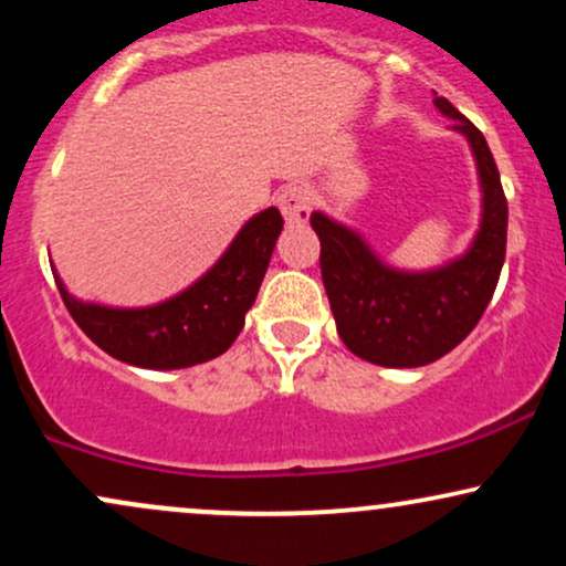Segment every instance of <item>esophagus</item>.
Segmentation results:
<instances>
[{
	"label": "esophagus",
	"mask_w": 566,
	"mask_h": 566,
	"mask_svg": "<svg viewBox=\"0 0 566 566\" xmlns=\"http://www.w3.org/2000/svg\"><path fill=\"white\" fill-rule=\"evenodd\" d=\"M311 205H314V197H311L308 186H287L282 193H279V210L287 223H305L311 216Z\"/></svg>",
	"instance_id": "obj_1"
}]
</instances>
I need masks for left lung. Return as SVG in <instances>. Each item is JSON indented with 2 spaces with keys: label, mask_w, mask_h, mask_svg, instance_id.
Returning <instances> with one entry per match:
<instances>
[{
  "label": "left lung",
  "mask_w": 566,
  "mask_h": 566,
  "mask_svg": "<svg viewBox=\"0 0 566 566\" xmlns=\"http://www.w3.org/2000/svg\"><path fill=\"white\" fill-rule=\"evenodd\" d=\"M433 103L469 138L482 180V226L463 258L423 274L388 269L359 233L311 212L337 335L350 354L380 367L431 365L463 343L492 301L505 261L509 201L490 146L447 97Z\"/></svg>",
  "instance_id": "8db88e82"
}]
</instances>
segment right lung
I'll list each match as a JSON object with an SVG mask.
<instances>
[{"instance_id": "add662e5", "label": "right lung", "mask_w": 566, "mask_h": 566, "mask_svg": "<svg viewBox=\"0 0 566 566\" xmlns=\"http://www.w3.org/2000/svg\"><path fill=\"white\" fill-rule=\"evenodd\" d=\"M282 226L276 207L258 212L199 282L148 308L82 303L69 295L61 276L55 282L82 333L108 356L146 369L193 367L229 350L242 333Z\"/></svg>"}]
</instances>
